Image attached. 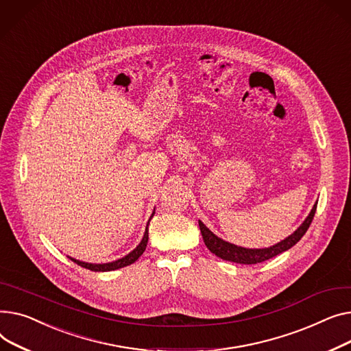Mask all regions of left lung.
I'll return each mask as SVG.
<instances>
[{"instance_id":"1","label":"left lung","mask_w":351,"mask_h":351,"mask_svg":"<svg viewBox=\"0 0 351 351\" xmlns=\"http://www.w3.org/2000/svg\"><path fill=\"white\" fill-rule=\"evenodd\" d=\"M316 207H317V202L313 205L311 214L307 215V218L303 221V223L292 235L285 238L283 241L278 242L274 246H269V248H262V250H250V248H242V246H237L234 243H230V242L218 238L201 221H198V225H199L201 235H202L205 246H207V248L213 254H215L218 258H221L223 261L235 262V263L254 265V263H259V262L271 259L287 250H291L293 245H296L300 241V238L306 234L308 226H311L315 213H316Z\"/></svg>"}]
</instances>
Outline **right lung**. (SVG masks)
Listing matches in <instances>:
<instances>
[{
    "label": "right lung",
    "instance_id": "right-lung-1",
    "mask_svg": "<svg viewBox=\"0 0 351 351\" xmlns=\"http://www.w3.org/2000/svg\"><path fill=\"white\" fill-rule=\"evenodd\" d=\"M153 215H154V211H153L152 217H153ZM152 217H150V219H152ZM147 241H149V222H147L146 232H144V237H143L141 242L136 246V250H133V251H132L129 255H126L125 258L113 261V262H109V263H88V262H82V261H77V259H73V258H69V259L73 261L75 263H77L79 266L85 267V269H89V271H93V272H109V271H116V269H120V267H125V266L132 265L133 262H136V261L143 255V252L146 251Z\"/></svg>",
    "mask_w": 351,
    "mask_h": 351
}]
</instances>
